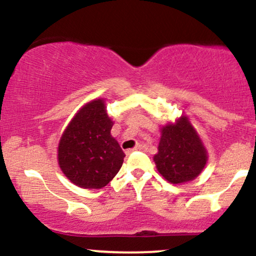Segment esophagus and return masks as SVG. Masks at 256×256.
Segmentation results:
<instances>
[{"mask_svg":"<svg viewBox=\"0 0 256 256\" xmlns=\"http://www.w3.org/2000/svg\"><path fill=\"white\" fill-rule=\"evenodd\" d=\"M140 149H143V146H140V144H137L136 146H134V148H132V149H128V150H126L125 152H126V154H131V152H134V150H140Z\"/></svg>","mask_w":256,"mask_h":256,"instance_id":"34e87169","label":"esophagus"}]
</instances>
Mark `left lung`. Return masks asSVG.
Returning <instances> with one entry per match:
<instances>
[{"label":"left lung","instance_id":"obj_1","mask_svg":"<svg viewBox=\"0 0 256 256\" xmlns=\"http://www.w3.org/2000/svg\"><path fill=\"white\" fill-rule=\"evenodd\" d=\"M158 149L155 165L160 174L172 184L195 179L207 162L204 143L185 116L161 128Z\"/></svg>","mask_w":256,"mask_h":256}]
</instances>
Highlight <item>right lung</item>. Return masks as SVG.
I'll return each mask as SVG.
<instances>
[{
	"label": "right lung",
	"mask_w": 256,
	"mask_h": 256,
	"mask_svg": "<svg viewBox=\"0 0 256 256\" xmlns=\"http://www.w3.org/2000/svg\"><path fill=\"white\" fill-rule=\"evenodd\" d=\"M113 122L104 100H94L76 114L61 136L58 160L61 171L83 189H101L116 177L125 154L112 137Z\"/></svg>",
	"instance_id": "1"
}]
</instances>
